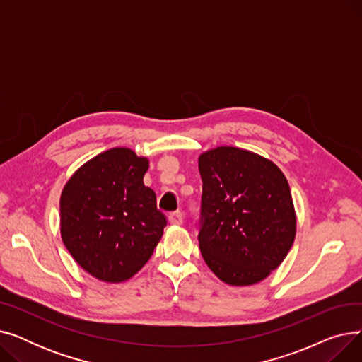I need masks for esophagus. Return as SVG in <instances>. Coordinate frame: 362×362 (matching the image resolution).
<instances>
[{"instance_id": "1", "label": "esophagus", "mask_w": 362, "mask_h": 362, "mask_svg": "<svg viewBox=\"0 0 362 362\" xmlns=\"http://www.w3.org/2000/svg\"><path fill=\"white\" fill-rule=\"evenodd\" d=\"M168 221H170L171 224H175V226H180V224H183V214H182L180 211L171 213V214L168 216Z\"/></svg>"}]
</instances>
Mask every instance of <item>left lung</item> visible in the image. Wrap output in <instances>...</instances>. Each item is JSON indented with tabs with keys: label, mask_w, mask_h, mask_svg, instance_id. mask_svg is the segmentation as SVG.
Returning a JSON list of instances; mask_svg holds the SVG:
<instances>
[{
	"label": "left lung",
	"mask_w": 362,
	"mask_h": 362,
	"mask_svg": "<svg viewBox=\"0 0 362 362\" xmlns=\"http://www.w3.org/2000/svg\"><path fill=\"white\" fill-rule=\"evenodd\" d=\"M202 179L199 250L230 286H250L286 258L296 233L289 183L255 152L218 146L199 156Z\"/></svg>",
	"instance_id": "8db88e82"
}]
</instances>
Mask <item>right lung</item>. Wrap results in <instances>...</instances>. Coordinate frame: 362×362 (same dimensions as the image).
<instances>
[{
  "instance_id": "1",
  "label": "right lung",
  "mask_w": 362,
  "mask_h": 362,
  "mask_svg": "<svg viewBox=\"0 0 362 362\" xmlns=\"http://www.w3.org/2000/svg\"><path fill=\"white\" fill-rule=\"evenodd\" d=\"M149 167L129 148L90 158L66 183L60 230L67 251L95 279L120 283L151 258L167 224L157 197L144 185Z\"/></svg>"
}]
</instances>
